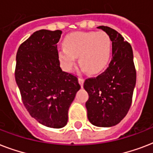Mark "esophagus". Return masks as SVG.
I'll return each mask as SVG.
<instances>
[{
  "label": "esophagus",
  "mask_w": 153,
  "mask_h": 153,
  "mask_svg": "<svg viewBox=\"0 0 153 153\" xmlns=\"http://www.w3.org/2000/svg\"><path fill=\"white\" fill-rule=\"evenodd\" d=\"M79 84H80V85H81V86L82 87V86H83V82H84V79H83V78H82V77H79Z\"/></svg>",
  "instance_id": "1"
}]
</instances>
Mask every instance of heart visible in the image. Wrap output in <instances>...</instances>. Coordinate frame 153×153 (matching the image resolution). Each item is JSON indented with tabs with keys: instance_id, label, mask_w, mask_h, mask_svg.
<instances>
[{
	"instance_id": "1",
	"label": "heart",
	"mask_w": 153,
	"mask_h": 153,
	"mask_svg": "<svg viewBox=\"0 0 153 153\" xmlns=\"http://www.w3.org/2000/svg\"><path fill=\"white\" fill-rule=\"evenodd\" d=\"M63 45L58 56L66 71L72 69L79 56L82 69L97 74L106 67L111 55V41L104 32H74L65 38Z\"/></svg>"
}]
</instances>
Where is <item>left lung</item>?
<instances>
[{"instance_id":"8db88e82","label":"left lung","mask_w":153,"mask_h":153,"mask_svg":"<svg viewBox=\"0 0 153 153\" xmlns=\"http://www.w3.org/2000/svg\"><path fill=\"white\" fill-rule=\"evenodd\" d=\"M98 28L104 31L112 41V59L102 74L84 82L83 87L89 94L86 108L92 125L111 127L117 125L130 108L137 74L130 44L111 27Z\"/></svg>"}]
</instances>
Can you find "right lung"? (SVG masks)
<instances>
[{"instance_id": "obj_1", "label": "right lung", "mask_w": 153, "mask_h": 153, "mask_svg": "<svg viewBox=\"0 0 153 153\" xmlns=\"http://www.w3.org/2000/svg\"><path fill=\"white\" fill-rule=\"evenodd\" d=\"M62 31L34 32L18 48L15 79L23 103L30 115L42 125L64 127L68 110L80 90L78 78L62 71L57 43Z\"/></svg>"}]
</instances>
